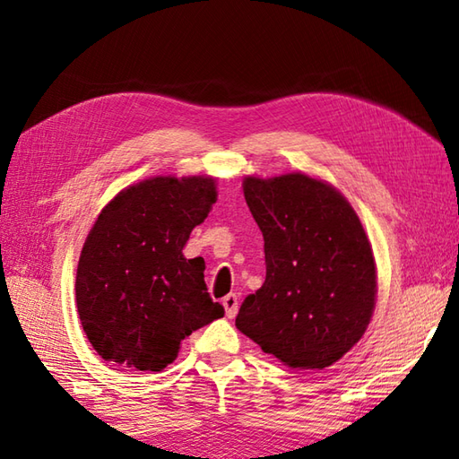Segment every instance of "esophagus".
<instances>
[{
	"label": "esophagus",
	"mask_w": 459,
	"mask_h": 459,
	"mask_svg": "<svg viewBox=\"0 0 459 459\" xmlns=\"http://www.w3.org/2000/svg\"><path fill=\"white\" fill-rule=\"evenodd\" d=\"M222 307L227 311V317H235L238 311V296L237 294H229L222 298Z\"/></svg>",
	"instance_id": "34e87169"
}]
</instances>
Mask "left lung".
I'll use <instances>...</instances> for the list:
<instances>
[{"mask_svg": "<svg viewBox=\"0 0 459 459\" xmlns=\"http://www.w3.org/2000/svg\"><path fill=\"white\" fill-rule=\"evenodd\" d=\"M264 237L266 280L238 309L237 327L290 368L331 367L363 337L377 299V266L349 201L306 173L245 178Z\"/></svg>", "mask_w": 459, "mask_h": 459, "instance_id": "8db88e82", "label": "left lung"}]
</instances>
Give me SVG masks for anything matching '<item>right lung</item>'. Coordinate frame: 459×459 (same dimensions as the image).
<instances>
[{
	"label": "right lung",
	"mask_w": 459,
	"mask_h": 459,
	"mask_svg": "<svg viewBox=\"0 0 459 459\" xmlns=\"http://www.w3.org/2000/svg\"><path fill=\"white\" fill-rule=\"evenodd\" d=\"M217 201L207 175H158L120 191L92 224L76 268V309L104 360L161 370L185 337L224 316L204 284V260L183 256Z\"/></svg>",
	"instance_id": "right-lung-1"
}]
</instances>
